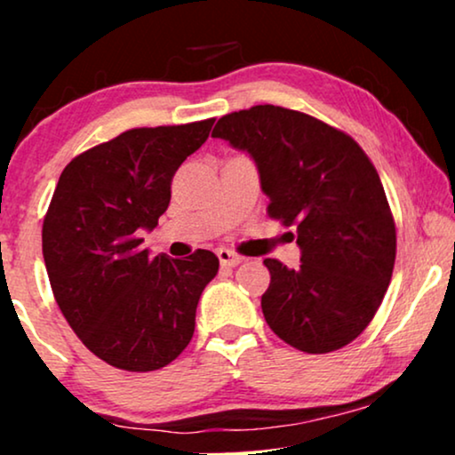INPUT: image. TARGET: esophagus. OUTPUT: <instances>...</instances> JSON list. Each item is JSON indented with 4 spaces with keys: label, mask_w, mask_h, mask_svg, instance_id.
Wrapping results in <instances>:
<instances>
[{
    "label": "esophagus",
    "mask_w": 455,
    "mask_h": 455,
    "mask_svg": "<svg viewBox=\"0 0 455 455\" xmlns=\"http://www.w3.org/2000/svg\"><path fill=\"white\" fill-rule=\"evenodd\" d=\"M217 257H220L223 267H235V265L242 263L240 254L229 251V248H217Z\"/></svg>",
    "instance_id": "esophagus-1"
}]
</instances>
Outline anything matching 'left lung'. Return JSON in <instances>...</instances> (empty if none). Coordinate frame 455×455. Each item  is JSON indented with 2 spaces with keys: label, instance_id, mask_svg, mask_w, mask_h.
I'll use <instances>...</instances> for the list:
<instances>
[{
  "label": "left lung",
  "instance_id": "8db88e82",
  "mask_svg": "<svg viewBox=\"0 0 455 455\" xmlns=\"http://www.w3.org/2000/svg\"><path fill=\"white\" fill-rule=\"evenodd\" d=\"M213 136L251 155L267 213L296 226L300 267L263 260L267 325L307 354L347 346L381 307L395 263V223L375 165L352 136L277 105L223 116Z\"/></svg>",
  "mask_w": 455,
  "mask_h": 455
}]
</instances>
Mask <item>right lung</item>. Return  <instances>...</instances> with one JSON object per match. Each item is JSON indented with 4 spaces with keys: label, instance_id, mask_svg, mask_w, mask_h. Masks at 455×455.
<instances>
[{
    "label": "right lung",
    "instance_id": "1",
    "mask_svg": "<svg viewBox=\"0 0 455 455\" xmlns=\"http://www.w3.org/2000/svg\"><path fill=\"white\" fill-rule=\"evenodd\" d=\"M213 122L126 130L74 157L55 186L43 220L49 283L80 341L116 369L157 371L195 333L198 298L220 259L151 257L140 229L157 226L173 173Z\"/></svg>",
    "mask_w": 455,
    "mask_h": 455
}]
</instances>
